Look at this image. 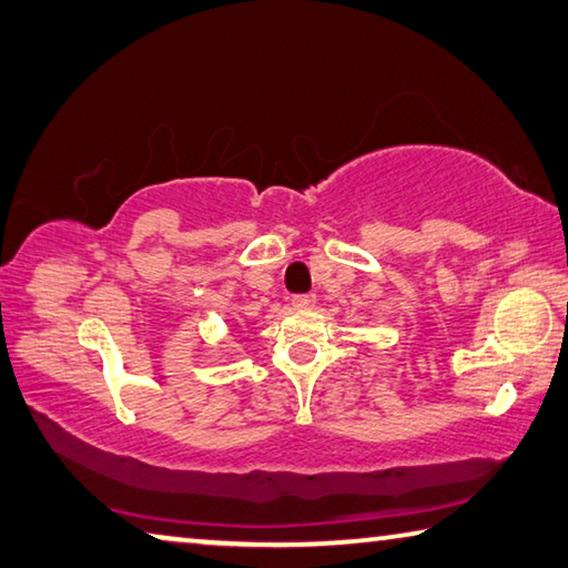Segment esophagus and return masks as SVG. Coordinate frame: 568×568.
Returning <instances> with one entry per match:
<instances>
[{
	"instance_id": "obj_1",
	"label": "esophagus",
	"mask_w": 568,
	"mask_h": 568,
	"mask_svg": "<svg viewBox=\"0 0 568 568\" xmlns=\"http://www.w3.org/2000/svg\"><path fill=\"white\" fill-rule=\"evenodd\" d=\"M316 296L314 294H296L292 296V306H296V310H310V306H314Z\"/></svg>"
}]
</instances>
